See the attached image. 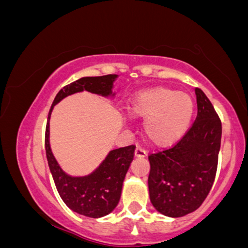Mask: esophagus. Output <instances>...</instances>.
<instances>
[{"label":"esophagus","mask_w":248,"mask_h":248,"mask_svg":"<svg viewBox=\"0 0 248 248\" xmlns=\"http://www.w3.org/2000/svg\"><path fill=\"white\" fill-rule=\"evenodd\" d=\"M134 154H135V157H146V155H147L146 150H143L140 147L136 148L135 153H134Z\"/></svg>","instance_id":"esophagus-1"}]
</instances>
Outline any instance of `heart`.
I'll return each instance as SVG.
<instances>
[{
    "mask_svg": "<svg viewBox=\"0 0 248 248\" xmlns=\"http://www.w3.org/2000/svg\"><path fill=\"white\" fill-rule=\"evenodd\" d=\"M195 102L191 95L170 87L156 86L136 93L127 105L130 118L143 120L148 144L166 148L182 139L191 124Z\"/></svg>",
    "mask_w": 248,
    "mask_h": 248,
    "instance_id": "obj_1",
    "label": "heart"
}]
</instances>
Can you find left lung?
I'll return each instance as SVG.
<instances>
[{"instance_id": "1", "label": "left lung", "mask_w": 248, "mask_h": 248, "mask_svg": "<svg viewBox=\"0 0 248 248\" xmlns=\"http://www.w3.org/2000/svg\"><path fill=\"white\" fill-rule=\"evenodd\" d=\"M197 118L169 149L150 154L149 197L162 215L177 218L197 210L215 182L221 122L205 93L196 88Z\"/></svg>"}]
</instances>
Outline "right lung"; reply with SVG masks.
<instances>
[{"instance_id":"right-lung-1","label":"right lung","mask_w":248,"mask_h":248,"mask_svg":"<svg viewBox=\"0 0 248 248\" xmlns=\"http://www.w3.org/2000/svg\"><path fill=\"white\" fill-rule=\"evenodd\" d=\"M118 75L82 77L62 87L56 95L47 116L45 130V150L51 175L64 203L72 211L91 218H100L115 209L121 197L122 184L134 158L135 146L113 149L94 171L86 176H71L62 169L50 147V118L53 106L75 93L87 92L114 96L113 87Z\"/></svg>"}]
</instances>
